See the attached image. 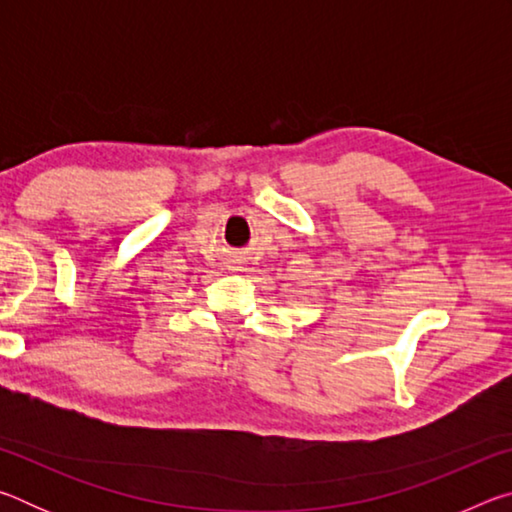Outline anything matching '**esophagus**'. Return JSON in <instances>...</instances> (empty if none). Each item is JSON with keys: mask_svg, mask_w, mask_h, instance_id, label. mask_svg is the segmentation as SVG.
Returning <instances> with one entry per match:
<instances>
[{"mask_svg": "<svg viewBox=\"0 0 512 512\" xmlns=\"http://www.w3.org/2000/svg\"><path fill=\"white\" fill-rule=\"evenodd\" d=\"M230 266H232V268H230V271H239V262H232Z\"/></svg>", "mask_w": 512, "mask_h": 512, "instance_id": "esophagus-1", "label": "esophagus"}]
</instances>
